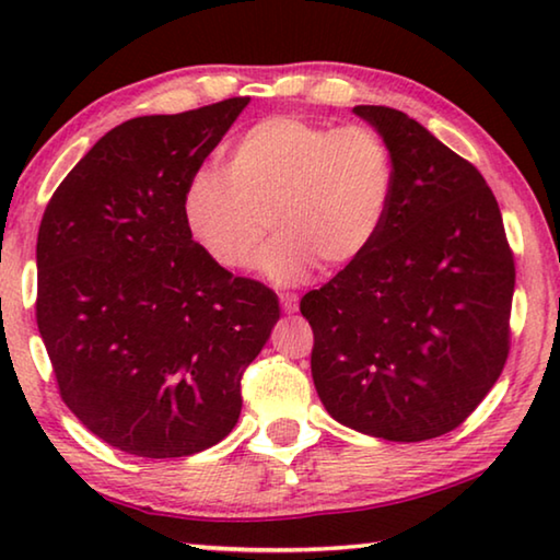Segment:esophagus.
Masks as SVG:
<instances>
[{
    "instance_id": "1",
    "label": "esophagus",
    "mask_w": 560,
    "mask_h": 560,
    "mask_svg": "<svg viewBox=\"0 0 560 560\" xmlns=\"http://www.w3.org/2000/svg\"><path fill=\"white\" fill-rule=\"evenodd\" d=\"M281 308L287 311V314H293V311L299 308V296L296 293H281Z\"/></svg>"
}]
</instances>
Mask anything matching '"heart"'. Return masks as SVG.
Returning <instances> with one entry per match:
<instances>
[{"mask_svg":"<svg viewBox=\"0 0 560 560\" xmlns=\"http://www.w3.org/2000/svg\"><path fill=\"white\" fill-rule=\"evenodd\" d=\"M397 160L383 130L334 126L306 116H271L246 128L226 150L224 175L189 177L183 214L189 234L224 269L252 267L261 254L273 281L314 267L338 269L368 252L390 214Z\"/></svg>","mask_w":560,"mask_h":560,"instance_id":"1","label":"heart"}]
</instances>
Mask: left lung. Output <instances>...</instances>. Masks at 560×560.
<instances>
[{
	"mask_svg": "<svg viewBox=\"0 0 560 560\" xmlns=\"http://www.w3.org/2000/svg\"><path fill=\"white\" fill-rule=\"evenodd\" d=\"M353 110L390 140L397 187L368 252L301 299L311 373L346 428L432 440L459 428L504 371L514 252L469 160L402 110Z\"/></svg>",
	"mask_w": 560,
	"mask_h": 560,
	"instance_id": "obj_1",
	"label": "left lung"
}]
</instances>
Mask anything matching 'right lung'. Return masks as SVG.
<instances>
[{
    "label": "right lung",
    "instance_id": "1",
    "mask_svg": "<svg viewBox=\"0 0 560 560\" xmlns=\"http://www.w3.org/2000/svg\"><path fill=\"white\" fill-rule=\"evenodd\" d=\"M249 98L108 130L46 205L36 326L61 400L120 452L212 447L240 420L242 375L279 320L277 293L192 240L185 187Z\"/></svg>",
    "mask_w": 560,
    "mask_h": 560
}]
</instances>
